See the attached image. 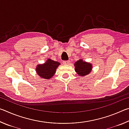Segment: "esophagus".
<instances>
[{
  "mask_svg": "<svg viewBox=\"0 0 129 129\" xmlns=\"http://www.w3.org/2000/svg\"><path fill=\"white\" fill-rule=\"evenodd\" d=\"M62 63H63V64H64V65H69V63H70V61H69V60H67V61H64L62 62Z\"/></svg>",
  "mask_w": 129,
  "mask_h": 129,
  "instance_id": "1",
  "label": "esophagus"
}]
</instances>
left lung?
<instances>
[{
  "mask_svg": "<svg viewBox=\"0 0 129 129\" xmlns=\"http://www.w3.org/2000/svg\"><path fill=\"white\" fill-rule=\"evenodd\" d=\"M75 71L80 76H85L90 72L91 70V65L89 62L83 61L80 59L76 61L75 64Z\"/></svg>",
  "mask_w": 129,
  "mask_h": 129,
  "instance_id": "8db88e82",
  "label": "left lung"
}]
</instances>
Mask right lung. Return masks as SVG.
I'll use <instances>...</instances> for the list:
<instances>
[{
	"mask_svg": "<svg viewBox=\"0 0 129 129\" xmlns=\"http://www.w3.org/2000/svg\"><path fill=\"white\" fill-rule=\"evenodd\" d=\"M60 64L57 61H54L48 59L44 64L38 65L36 68V72L41 77L49 79L56 72L57 68Z\"/></svg>",
	"mask_w": 129,
	"mask_h": 129,
	"instance_id": "right-lung-1",
	"label": "right lung"
}]
</instances>
